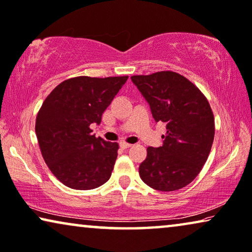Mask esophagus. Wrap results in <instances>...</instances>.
Listing matches in <instances>:
<instances>
[{"instance_id":"esophagus-1","label":"esophagus","mask_w":252,"mask_h":252,"mask_svg":"<svg viewBox=\"0 0 252 252\" xmlns=\"http://www.w3.org/2000/svg\"><path fill=\"white\" fill-rule=\"evenodd\" d=\"M119 145H120V148H123V149H128V148L132 147V144L126 143V142H122V143H120Z\"/></svg>"}]
</instances>
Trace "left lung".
Returning <instances> with one entry per match:
<instances>
[{
    "instance_id": "left-lung-1",
    "label": "left lung",
    "mask_w": 252,
    "mask_h": 252,
    "mask_svg": "<svg viewBox=\"0 0 252 252\" xmlns=\"http://www.w3.org/2000/svg\"><path fill=\"white\" fill-rule=\"evenodd\" d=\"M132 82L150 105L156 123L166 124L163 143L148 148L140 165L141 180L158 191H176L198 176L215 136L209 102L198 87L177 72L159 71L132 76Z\"/></svg>"
}]
</instances>
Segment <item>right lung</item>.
Returning <instances> with one entry per match:
<instances>
[{
	"label": "right lung",
	"mask_w": 252,
	"mask_h": 252,
	"mask_svg": "<svg viewBox=\"0 0 252 252\" xmlns=\"http://www.w3.org/2000/svg\"><path fill=\"white\" fill-rule=\"evenodd\" d=\"M127 78H70L43 102L36 117V136L47 167L65 187L92 189L110 178L118 143L95 137L90 126L100 125L102 114Z\"/></svg>",
	"instance_id": "add662e5"
}]
</instances>
